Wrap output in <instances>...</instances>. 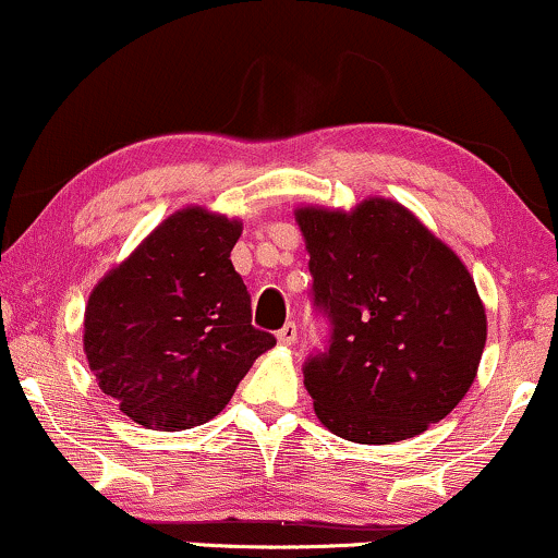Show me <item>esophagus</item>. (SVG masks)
<instances>
[{
    "label": "esophagus",
    "mask_w": 558,
    "mask_h": 558,
    "mask_svg": "<svg viewBox=\"0 0 558 558\" xmlns=\"http://www.w3.org/2000/svg\"><path fill=\"white\" fill-rule=\"evenodd\" d=\"M277 339H279V343H284V347H292V343L298 341V326H294L292 320L284 323V326L277 331Z\"/></svg>",
    "instance_id": "esophagus-1"
}]
</instances>
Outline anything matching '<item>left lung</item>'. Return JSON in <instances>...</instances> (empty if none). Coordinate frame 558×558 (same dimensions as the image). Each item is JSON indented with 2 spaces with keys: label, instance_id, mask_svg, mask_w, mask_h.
<instances>
[{
  "label": "left lung",
  "instance_id": "obj_1",
  "mask_svg": "<svg viewBox=\"0 0 558 558\" xmlns=\"http://www.w3.org/2000/svg\"><path fill=\"white\" fill-rule=\"evenodd\" d=\"M326 347L302 364L315 414L349 442L390 445L469 393L486 315L469 268L401 204L300 209Z\"/></svg>",
  "mask_w": 558,
  "mask_h": 558
}]
</instances>
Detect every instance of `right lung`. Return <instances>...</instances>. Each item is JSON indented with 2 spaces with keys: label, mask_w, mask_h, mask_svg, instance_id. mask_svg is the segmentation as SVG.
I'll return each mask as SVG.
<instances>
[{
  "label": "right lung",
  "mask_w": 558,
  "mask_h": 558,
  "mask_svg": "<svg viewBox=\"0 0 558 558\" xmlns=\"http://www.w3.org/2000/svg\"><path fill=\"white\" fill-rule=\"evenodd\" d=\"M238 238V222L183 209L89 294V369L136 424L181 432L209 422L277 343L251 326V294L230 260Z\"/></svg>",
  "instance_id": "1"
}]
</instances>
